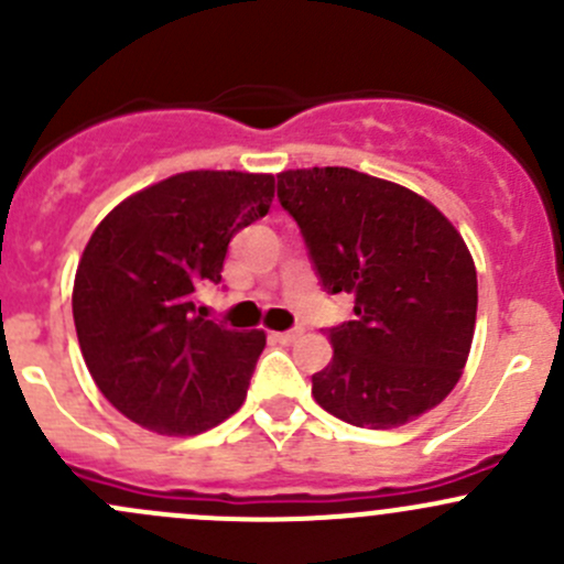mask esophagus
Masks as SVG:
<instances>
[{
  "instance_id": "esophagus-1",
  "label": "esophagus",
  "mask_w": 564,
  "mask_h": 564,
  "mask_svg": "<svg viewBox=\"0 0 564 564\" xmlns=\"http://www.w3.org/2000/svg\"><path fill=\"white\" fill-rule=\"evenodd\" d=\"M303 335V327H294V329H286V333H272V338L278 340V344H294V340Z\"/></svg>"
}]
</instances>
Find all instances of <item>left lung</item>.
Wrapping results in <instances>:
<instances>
[{"mask_svg":"<svg viewBox=\"0 0 564 564\" xmlns=\"http://www.w3.org/2000/svg\"><path fill=\"white\" fill-rule=\"evenodd\" d=\"M318 283L351 294L355 318L327 327L333 360L316 403L357 429H395L445 401L469 357L477 272L456 226L395 182L324 166L278 174Z\"/></svg>","mask_w":564,"mask_h":564,"instance_id":"obj_1","label":"left lung"}]
</instances>
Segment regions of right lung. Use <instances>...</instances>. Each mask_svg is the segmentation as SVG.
Instances as JSON below:
<instances>
[{
    "label": "right lung",
    "mask_w": 564,
    "mask_h": 564,
    "mask_svg": "<svg viewBox=\"0 0 564 564\" xmlns=\"http://www.w3.org/2000/svg\"><path fill=\"white\" fill-rule=\"evenodd\" d=\"M272 196V174L185 172L100 220L78 261L73 322L95 384L124 417L196 436L242 406L264 333L204 318L196 292L220 283L231 237Z\"/></svg>",
    "instance_id": "add662e5"
}]
</instances>
